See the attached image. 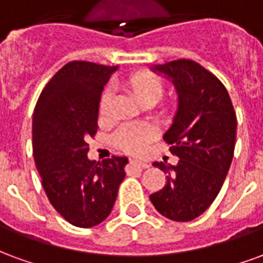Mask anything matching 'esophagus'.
<instances>
[{
  "instance_id": "34e87169",
  "label": "esophagus",
  "mask_w": 263,
  "mask_h": 263,
  "mask_svg": "<svg viewBox=\"0 0 263 263\" xmlns=\"http://www.w3.org/2000/svg\"><path fill=\"white\" fill-rule=\"evenodd\" d=\"M129 163L132 166H135V167H139V169H146L148 167V163L146 162H142V160H137V159H131L129 160Z\"/></svg>"
}]
</instances>
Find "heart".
<instances>
[{
	"label": "heart",
	"instance_id": "b5f03b06",
	"mask_svg": "<svg viewBox=\"0 0 263 263\" xmlns=\"http://www.w3.org/2000/svg\"><path fill=\"white\" fill-rule=\"evenodd\" d=\"M131 88L134 94L141 101L149 97H155L159 100L163 92V84L158 76L152 73H139L134 76L131 80ZM112 100V90L107 88L103 92V97L100 101V109L103 114H107L109 109V104ZM156 135V129L149 124H128L121 128L115 135V142L121 149L132 154H139L146 148Z\"/></svg>",
	"mask_w": 263,
	"mask_h": 263
}]
</instances>
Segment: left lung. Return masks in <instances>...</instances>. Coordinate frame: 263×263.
I'll use <instances>...</instances> for the list:
<instances>
[{
	"mask_svg": "<svg viewBox=\"0 0 263 263\" xmlns=\"http://www.w3.org/2000/svg\"><path fill=\"white\" fill-rule=\"evenodd\" d=\"M151 70L176 88L177 111L163 139L179 162L176 166L154 162L167 175V182L149 198L166 218L192 221L209 209L226 180L235 148L237 117L224 84L193 60H173Z\"/></svg>",
	"mask_w": 263,
	"mask_h": 263,
	"instance_id": "left-lung-1",
	"label": "left lung"
}]
</instances>
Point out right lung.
I'll use <instances>...</instances> for the list:
<instances>
[{"label": "right lung", "mask_w": 263, "mask_h": 263, "mask_svg": "<svg viewBox=\"0 0 263 263\" xmlns=\"http://www.w3.org/2000/svg\"><path fill=\"white\" fill-rule=\"evenodd\" d=\"M117 69L70 62L43 88L33 111L32 145L42 186L54 210L80 228L108 217L125 177V156L103 163L87 158V138L98 129L101 91Z\"/></svg>", "instance_id": "right-lung-1"}]
</instances>
